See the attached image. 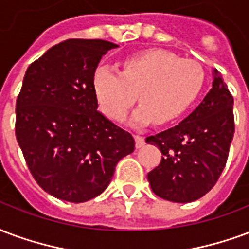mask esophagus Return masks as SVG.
Listing matches in <instances>:
<instances>
[{"label":"esophagus","mask_w":249,"mask_h":249,"mask_svg":"<svg viewBox=\"0 0 249 249\" xmlns=\"http://www.w3.org/2000/svg\"><path fill=\"white\" fill-rule=\"evenodd\" d=\"M134 138H135V146H137L138 148H141V147L144 144V138H143L142 135H134Z\"/></svg>","instance_id":"34e87169"}]
</instances>
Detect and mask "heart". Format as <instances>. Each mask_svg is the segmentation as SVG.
<instances>
[{
    "mask_svg": "<svg viewBox=\"0 0 249 249\" xmlns=\"http://www.w3.org/2000/svg\"><path fill=\"white\" fill-rule=\"evenodd\" d=\"M204 86L199 63L180 59L164 49H147L122 62L121 72L99 66L92 74V90L107 117L121 122L139 99L130 123L146 126L155 119L160 124L175 122L196 102Z\"/></svg>",
    "mask_w": 249,
    "mask_h": 249,
    "instance_id": "1",
    "label": "heart"
}]
</instances>
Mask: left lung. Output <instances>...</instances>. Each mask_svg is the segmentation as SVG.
Segmentation results:
<instances>
[{
  "mask_svg": "<svg viewBox=\"0 0 249 249\" xmlns=\"http://www.w3.org/2000/svg\"><path fill=\"white\" fill-rule=\"evenodd\" d=\"M212 89L203 102L175 127L146 138L162 152L159 166L147 179L155 195L190 203L215 186L226 167L235 119L233 97L213 69Z\"/></svg>",
  "mask_w": 249,
  "mask_h": 249,
  "instance_id": "obj_1",
  "label": "left lung"
}]
</instances>
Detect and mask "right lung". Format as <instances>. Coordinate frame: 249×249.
<instances>
[{
    "mask_svg": "<svg viewBox=\"0 0 249 249\" xmlns=\"http://www.w3.org/2000/svg\"><path fill=\"white\" fill-rule=\"evenodd\" d=\"M118 45L66 39L28 67L16 103V138L43 191L82 203L101 195L135 148L130 132L98 111L92 74Z\"/></svg>",
    "mask_w": 249,
    "mask_h": 249,
    "instance_id": "right-lung-1",
    "label": "right lung"
}]
</instances>
